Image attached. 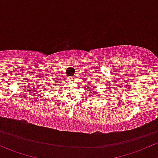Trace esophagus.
Instances as JSON below:
<instances>
[{
  "label": "esophagus",
  "instance_id": "1",
  "mask_svg": "<svg viewBox=\"0 0 158 158\" xmlns=\"http://www.w3.org/2000/svg\"><path fill=\"white\" fill-rule=\"evenodd\" d=\"M70 81H74V80H75L74 77H71L70 78Z\"/></svg>",
  "mask_w": 158,
  "mask_h": 158
}]
</instances>
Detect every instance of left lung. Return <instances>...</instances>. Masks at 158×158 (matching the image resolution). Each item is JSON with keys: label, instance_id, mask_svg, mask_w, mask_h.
I'll list each match as a JSON object with an SVG mask.
<instances>
[{"label": "left lung", "instance_id": "1", "mask_svg": "<svg viewBox=\"0 0 158 158\" xmlns=\"http://www.w3.org/2000/svg\"><path fill=\"white\" fill-rule=\"evenodd\" d=\"M94 94H96V92H94Z\"/></svg>", "mask_w": 158, "mask_h": 158}]
</instances>
